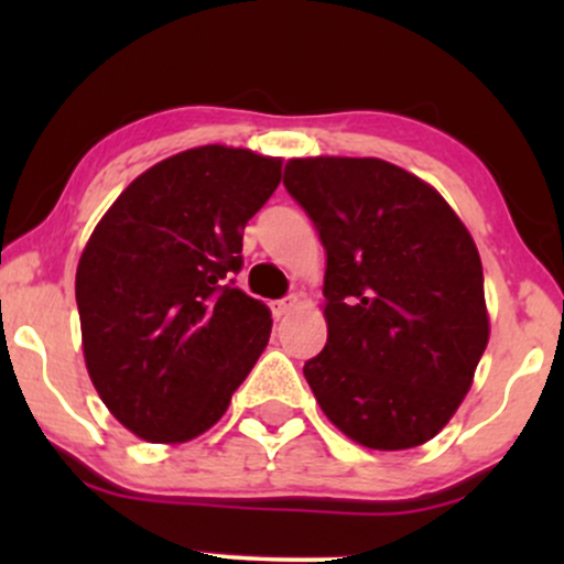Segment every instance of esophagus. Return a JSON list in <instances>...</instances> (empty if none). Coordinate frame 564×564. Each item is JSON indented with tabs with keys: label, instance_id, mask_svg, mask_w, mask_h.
<instances>
[{
	"label": "esophagus",
	"instance_id": "obj_1",
	"mask_svg": "<svg viewBox=\"0 0 564 564\" xmlns=\"http://www.w3.org/2000/svg\"><path fill=\"white\" fill-rule=\"evenodd\" d=\"M296 304H300V300H296V294H289V296H283V300H278V302L270 304V310H273L275 318H286V315L296 307Z\"/></svg>",
	"mask_w": 564,
	"mask_h": 564
}]
</instances>
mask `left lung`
<instances>
[{"instance_id": "8db88e82", "label": "left lung", "mask_w": 564, "mask_h": 564, "mask_svg": "<svg viewBox=\"0 0 564 564\" xmlns=\"http://www.w3.org/2000/svg\"><path fill=\"white\" fill-rule=\"evenodd\" d=\"M283 185L326 249L328 339L304 364L310 390L355 443L416 448L451 422L488 345L469 230L381 159H291Z\"/></svg>"}]
</instances>
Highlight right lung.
<instances>
[{
  "label": "right lung",
  "instance_id": "right-lung-1",
  "mask_svg": "<svg viewBox=\"0 0 564 564\" xmlns=\"http://www.w3.org/2000/svg\"><path fill=\"white\" fill-rule=\"evenodd\" d=\"M281 159L204 145L142 172L76 270L84 360L108 411L148 443L219 422L270 339V310L232 286L243 228Z\"/></svg>",
  "mask_w": 564,
  "mask_h": 564
}]
</instances>
